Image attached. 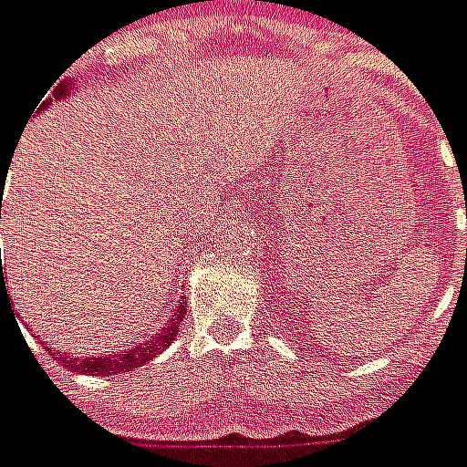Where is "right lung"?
<instances>
[{
	"label": "right lung",
	"instance_id": "add662e5",
	"mask_svg": "<svg viewBox=\"0 0 467 467\" xmlns=\"http://www.w3.org/2000/svg\"><path fill=\"white\" fill-rule=\"evenodd\" d=\"M58 81V78H57ZM54 91L49 93V99L47 101H39V109L36 110H44L49 109L54 101H64L67 96L76 91V84L74 81H58L57 86H51ZM5 172H6V165L2 163V182H5ZM0 217H2V200H0ZM0 275L2 272V265H0ZM0 289L5 292V279H2ZM182 317H185V304L181 302V306L172 312V317L168 319V324H163L161 329L155 331V337H150L148 341L143 344H138V347H128L119 354H103V357H88V358H76V357H68V354H61L57 351L54 358H57L58 364L67 366L71 371H81L86 376H116V374H128V371H136L140 368L143 364H148L150 358H155L161 351L171 347L175 337H178V327H181Z\"/></svg>",
	"mask_w": 467,
	"mask_h": 467
}]
</instances>
